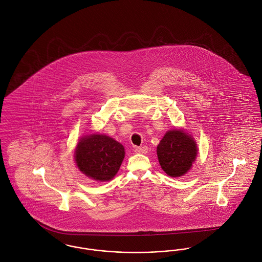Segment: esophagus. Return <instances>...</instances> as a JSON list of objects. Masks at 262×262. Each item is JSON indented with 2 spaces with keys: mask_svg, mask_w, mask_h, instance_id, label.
Listing matches in <instances>:
<instances>
[{
  "mask_svg": "<svg viewBox=\"0 0 262 262\" xmlns=\"http://www.w3.org/2000/svg\"><path fill=\"white\" fill-rule=\"evenodd\" d=\"M135 151H136L137 153H147V151H148V147H147V146H145V145L138 146V147H136V148H135Z\"/></svg>",
  "mask_w": 262,
  "mask_h": 262,
  "instance_id": "1",
  "label": "esophagus"
}]
</instances>
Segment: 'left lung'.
Listing matches in <instances>:
<instances>
[{
  "mask_svg": "<svg viewBox=\"0 0 262 262\" xmlns=\"http://www.w3.org/2000/svg\"><path fill=\"white\" fill-rule=\"evenodd\" d=\"M196 154L195 141L183 129L167 132L157 146L158 160L163 171L174 178L187 173Z\"/></svg>",
  "mask_w": 262,
  "mask_h": 262,
  "instance_id": "obj_1",
  "label": "left lung"
}]
</instances>
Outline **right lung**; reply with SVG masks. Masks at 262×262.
<instances>
[{"label":"right lung","instance_id":"right-lung-1","mask_svg":"<svg viewBox=\"0 0 262 262\" xmlns=\"http://www.w3.org/2000/svg\"><path fill=\"white\" fill-rule=\"evenodd\" d=\"M78 169L96 181H110L118 173L125 157L124 146L104 135L82 137L75 153Z\"/></svg>","mask_w":262,"mask_h":262}]
</instances>
